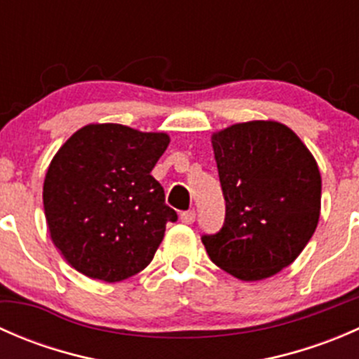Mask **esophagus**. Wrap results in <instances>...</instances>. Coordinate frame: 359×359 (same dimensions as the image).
Returning a JSON list of instances; mask_svg holds the SVG:
<instances>
[{"label": "esophagus", "mask_w": 359, "mask_h": 359, "mask_svg": "<svg viewBox=\"0 0 359 359\" xmlns=\"http://www.w3.org/2000/svg\"><path fill=\"white\" fill-rule=\"evenodd\" d=\"M196 220V212L194 210H187V212L180 213V222L182 224H193Z\"/></svg>", "instance_id": "1"}]
</instances>
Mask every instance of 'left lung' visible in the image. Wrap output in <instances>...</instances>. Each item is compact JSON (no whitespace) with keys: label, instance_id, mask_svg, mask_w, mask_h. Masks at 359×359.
<instances>
[{"label":"left lung","instance_id":"8db88e82","mask_svg":"<svg viewBox=\"0 0 359 359\" xmlns=\"http://www.w3.org/2000/svg\"><path fill=\"white\" fill-rule=\"evenodd\" d=\"M226 219L201 241L215 266L243 281L280 273L309 243L320 220L321 177L288 126L238 123L212 137Z\"/></svg>","mask_w":359,"mask_h":359}]
</instances>
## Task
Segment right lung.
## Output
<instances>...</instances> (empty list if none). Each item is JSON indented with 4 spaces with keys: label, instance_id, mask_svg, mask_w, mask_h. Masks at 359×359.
<instances>
[{
    "label": "right lung",
    "instance_id": "1",
    "mask_svg": "<svg viewBox=\"0 0 359 359\" xmlns=\"http://www.w3.org/2000/svg\"><path fill=\"white\" fill-rule=\"evenodd\" d=\"M166 133L114 123L88 125L52 159L43 205L53 245L85 276L121 281L149 266L179 217L151 175Z\"/></svg>",
    "mask_w": 359,
    "mask_h": 359
}]
</instances>
